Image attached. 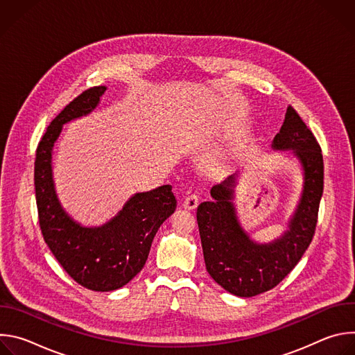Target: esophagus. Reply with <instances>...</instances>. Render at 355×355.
<instances>
[{"label":"esophagus","mask_w":355,"mask_h":355,"mask_svg":"<svg viewBox=\"0 0 355 355\" xmlns=\"http://www.w3.org/2000/svg\"><path fill=\"white\" fill-rule=\"evenodd\" d=\"M198 204H199V196L196 193H189V195L185 196V199L182 202V207L185 209L192 211V209H195L198 207Z\"/></svg>","instance_id":"34e87169"}]
</instances>
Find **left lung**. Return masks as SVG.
<instances>
[{"mask_svg":"<svg viewBox=\"0 0 355 355\" xmlns=\"http://www.w3.org/2000/svg\"><path fill=\"white\" fill-rule=\"evenodd\" d=\"M275 150H292L303 168V191L288 230L268 244L252 241L233 205L234 174L212 187L214 200L196 209L204 260L209 275L227 292L250 297L277 286L299 263L315 236L323 193V156L312 130L289 105Z\"/></svg>","mask_w":355,"mask_h":355,"instance_id":"1","label":"left lung"}]
</instances>
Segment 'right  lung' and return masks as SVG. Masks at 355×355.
<instances>
[{
  "label": "right lung",
  "mask_w": 355,
  "mask_h": 355,
  "mask_svg": "<svg viewBox=\"0 0 355 355\" xmlns=\"http://www.w3.org/2000/svg\"><path fill=\"white\" fill-rule=\"evenodd\" d=\"M105 91V85L92 87L74 98L47 126L35 159V193L43 239L64 271L77 284L96 292L115 291L141 271L159 227L177 208L171 185L135 193L114 219L99 227L81 226L62 208L52 174L53 146L63 125L94 111Z\"/></svg>",
  "instance_id": "obj_1"
}]
</instances>
